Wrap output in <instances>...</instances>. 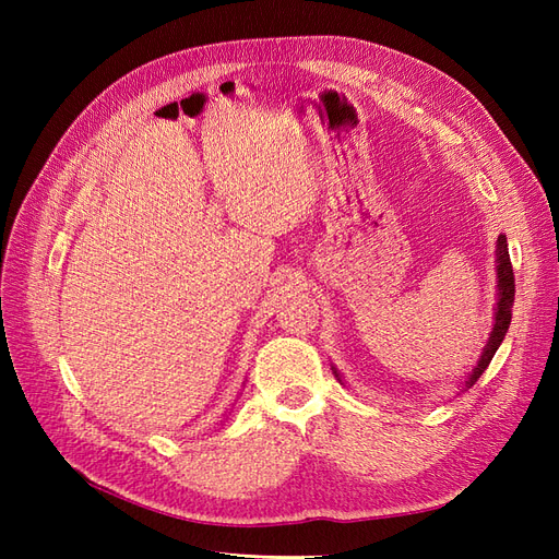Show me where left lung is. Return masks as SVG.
Segmentation results:
<instances>
[{"label": "left lung", "instance_id": "1", "mask_svg": "<svg viewBox=\"0 0 559 559\" xmlns=\"http://www.w3.org/2000/svg\"><path fill=\"white\" fill-rule=\"evenodd\" d=\"M497 312H495V326H492V333H489V341L480 354V361L478 366L471 370L468 378H466V384L464 389L473 386L478 382V378L485 373V368L489 366V361H492L495 352L499 349L501 341L506 337V333H509V326H511V308H513V300H515V277H513V265H511V257H509V242H506V235H499L497 240ZM335 378L341 380V373L333 368ZM343 382V380H341Z\"/></svg>", "mask_w": 559, "mask_h": 559}]
</instances>
